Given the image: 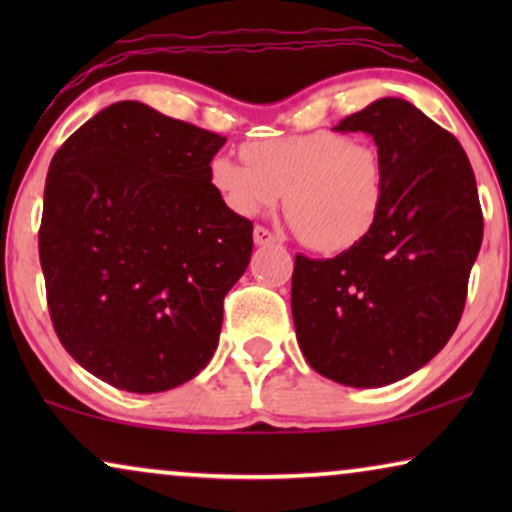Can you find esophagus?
<instances>
[{"label":"esophagus","instance_id":"obj_1","mask_svg":"<svg viewBox=\"0 0 512 512\" xmlns=\"http://www.w3.org/2000/svg\"><path fill=\"white\" fill-rule=\"evenodd\" d=\"M254 242L258 244V247H263V244H272V242H275V235H272L268 228L256 226V228H254Z\"/></svg>","mask_w":512,"mask_h":512}]
</instances>
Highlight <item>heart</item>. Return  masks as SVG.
Here are the masks:
<instances>
[{
  "mask_svg": "<svg viewBox=\"0 0 512 512\" xmlns=\"http://www.w3.org/2000/svg\"><path fill=\"white\" fill-rule=\"evenodd\" d=\"M242 156L247 163L228 156L209 163V184L237 216L261 214L284 191L300 240L324 254L356 247L380 219L387 165L375 146L317 130L249 142Z\"/></svg>",
  "mask_w": 512,
  "mask_h": 512,
  "instance_id": "b5f03b06",
  "label": "heart"
}]
</instances>
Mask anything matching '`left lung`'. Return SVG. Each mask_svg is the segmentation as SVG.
<instances>
[{
    "label": "left lung",
    "instance_id": "8db88e82",
    "mask_svg": "<svg viewBox=\"0 0 512 512\" xmlns=\"http://www.w3.org/2000/svg\"><path fill=\"white\" fill-rule=\"evenodd\" d=\"M333 130L368 132L387 165L375 228L335 258L296 256L291 312L307 363L347 387H384L426 366L457 331L482 244L473 167L457 137L401 97Z\"/></svg>",
    "mask_w": 512,
    "mask_h": 512
}]
</instances>
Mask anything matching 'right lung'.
I'll use <instances>...</instances> for the list:
<instances>
[{
    "mask_svg": "<svg viewBox=\"0 0 512 512\" xmlns=\"http://www.w3.org/2000/svg\"><path fill=\"white\" fill-rule=\"evenodd\" d=\"M226 137L116 102L51 160L39 228L48 312L69 356L135 394L179 387L214 356L223 298L254 223L209 184Z\"/></svg>",
    "mask_w": 512,
    "mask_h": 512,
    "instance_id": "add662e5",
    "label": "right lung"
}]
</instances>
